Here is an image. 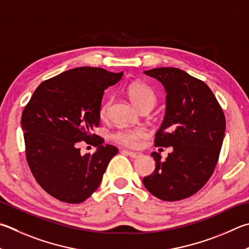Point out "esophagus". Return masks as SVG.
I'll use <instances>...</instances> for the list:
<instances>
[{
  "label": "esophagus",
  "instance_id": "1",
  "mask_svg": "<svg viewBox=\"0 0 249 249\" xmlns=\"http://www.w3.org/2000/svg\"><path fill=\"white\" fill-rule=\"evenodd\" d=\"M124 153L126 155H128L130 158H134V159H136V158H139L142 156V153H138V152H133V151H128V150H123Z\"/></svg>",
  "mask_w": 249,
  "mask_h": 249
}]
</instances>
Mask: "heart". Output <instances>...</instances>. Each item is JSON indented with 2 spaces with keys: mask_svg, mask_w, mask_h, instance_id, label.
Listing matches in <instances>:
<instances>
[{
  "mask_svg": "<svg viewBox=\"0 0 249 249\" xmlns=\"http://www.w3.org/2000/svg\"><path fill=\"white\" fill-rule=\"evenodd\" d=\"M126 93H127L129 100L138 110H142V107H146L152 109V107L156 103V94L153 90L148 85L140 83V81H135V83L130 84L126 89ZM109 107V101L103 103L100 109L101 117L107 116ZM144 136H146V130L143 128H123L117 130L113 135V138L126 147H136L139 143V140Z\"/></svg>",
  "mask_w": 249,
  "mask_h": 249,
  "instance_id": "obj_1",
  "label": "heart"
}]
</instances>
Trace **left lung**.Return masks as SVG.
I'll list each match as a JSON object with an SVG mask.
<instances>
[{"instance_id": "obj_1", "label": "left lung", "mask_w": 249, "mask_h": 249, "mask_svg": "<svg viewBox=\"0 0 249 249\" xmlns=\"http://www.w3.org/2000/svg\"><path fill=\"white\" fill-rule=\"evenodd\" d=\"M166 92L165 115L156 146L172 147L164 161L158 152L153 173L142 183L153 196L175 201L194 195L214 171L225 133V117L213 92L203 81L175 67L144 71Z\"/></svg>"}]
</instances>
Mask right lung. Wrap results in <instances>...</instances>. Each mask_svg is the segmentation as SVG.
<instances>
[{"mask_svg":"<svg viewBox=\"0 0 249 249\" xmlns=\"http://www.w3.org/2000/svg\"><path fill=\"white\" fill-rule=\"evenodd\" d=\"M122 77L123 71L77 67L40 84L25 107L20 123L27 162L38 184L56 199L85 201L119 152L90 132L100 123L105 90ZM81 140L97 146L96 152L81 155Z\"/></svg>","mask_w":249,"mask_h":249,"instance_id":"right-lung-1","label":"right lung"}]
</instances>
